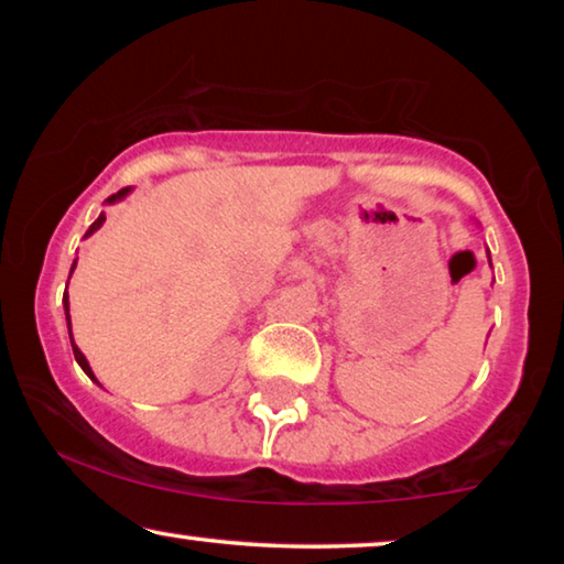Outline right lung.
Here are the masks:
<instances>
[{"instance_id":"obj_1","label":"right lung","mask_w":564,"mask_h":564,"mask_svg":"<svg viewBox=\"0 0 564 564\" xmlns=\"http://www.w3.org/2000/svg\"><path fill=\"white\" fill-rule=\"evenodd\" d=\"M128 192H130V187H126V189H120V192H118V195L107 197V203H118V199H122V197H126V195H128ZM102 223H105V213H102V215H99V218H97L95 223H91V226H89V230H87V236H91V234H95V230H99V226H102ZM87 236H84V238H87ZM74 267H76V261H74V264H72V272H74ZM68 276H72V274H68ZM64 311H66V326H68V338H72V349H74V357H76V361H79V367L84 369V372H87V375L91 377V380H95V382H97V377H95V372H91V367H89V361H87V357H84V354L79 351V346H76V344H74V336H72V318H68V295H66V292H64Z\"/></svg>"}]
</instances>
